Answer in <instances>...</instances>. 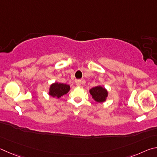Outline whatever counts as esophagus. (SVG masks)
<instances>
[{
	"instance_id": "34e87169",
	"label": "esophagus",
	"mask_w": 157,
	"mask_h": 157,
	"mask_svg": "<svg viewBox=\"0 0 157 157\" xmlns=\"http://www.w3.org/2000/svg\"><path fill=\"white\" fill-rule=\"evenodd\" d=\"M75 83H76V85L77 86H80L81 85V80H76L75 81Z\"/></svg>"
}]
</instances>
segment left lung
<instances>
[{
    "instance_id": "left-lung-1",
    "label": "left lung",
    "mask_w": 157,
    "mask_h": 157,
    "mask_svg": "<svg viewBox=\"0 0 157 157\" xmlns=\"http://www.w3.org/2000/svg\"><path fill=\"white\" fill-rule=\"evenodd\" d=\"M90 94L92 96V98L98 103H102L105 101L108 97L107 90L101 86H97L90 90Z\"/></svg>"
}]
</instances>
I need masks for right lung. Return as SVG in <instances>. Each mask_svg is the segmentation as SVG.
Masks as SVG:
<instances>
[{
  "label": "right lung",
  "instance_id": "add662e5",
  "mask_svg": "<svg viewBox=\"0 0 157 157\" xmlns=\"http://www.w3.org/2000/svg\"><path fill=\"white\" fill-rule=\"evenodd\" d=\"M70 87L68 85L55 83L51 86L49 94L53 97H56L57 98H60L64 94H67L70 90Z\"/></svg>",
  "mask_w": 157,
  "mask_h": 157
}]
</instances>
